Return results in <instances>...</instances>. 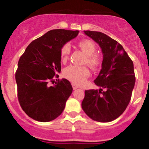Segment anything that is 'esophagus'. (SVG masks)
I'll list each match as a JSON object with an SVG mask.
<instances>
[{"label": "esophagus", "mask_w": 149, "mask_h": 149, "mask_svg": "<svg viewBox=\"0 0 149 149\" xmlns=\"http://www.w3.org/2000/svg\"><path fill=\"white\" fill-rule=\"evenodd\" d=\"M72 87H73V90H76V89L78 88V86H77V85H76L75 84H72Z\"/></svg>", "instance_id": "obj_1"}]
</instances>
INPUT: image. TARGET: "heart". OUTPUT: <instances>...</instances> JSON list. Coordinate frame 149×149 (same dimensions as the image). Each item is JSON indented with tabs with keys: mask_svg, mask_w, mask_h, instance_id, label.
<instances>
[{
	"mask_svg": "<svg viewBox=\"0 0 149 149\" xmlns=\"http://www.w3.org/2000/svg\"><path fill=\"white\" fill-rule=\"evenodd\" d=\"M78 47L87 55L85 63L92 69H97L102 63V57L96 51V45L89 39H84L78 42ZM71 47L69 43L62 45L60 49V59L61 62L65 63L69 57ZM64 76L73 84L81 85L90 76V71L86 66L70 65L65 68L63 72Z\"/></svg>",
	"mask_w": 149,
	"mask_h": 149,
	"instance_id": "b5f03b06",
	"label": "heart"
}]
</instances>
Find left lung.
<instances>
[{
  "label": "left lung",
  "mask_w": 149,
  "mask_h": 149,
  "mask_svg": "<svg viewBox=\"0 0 149 149\" xmlns=\"http://www.w3.org/2000/svg\"><path fill=\"white\" fill-rule=\"evenodd\" d=\"M84 33L100 46L103 61L100 74L94 80L100 89L85 90L82 109L94 120L110 122L118 118L130 102L135 84L134 64L116 40L102 32Z\"/></svg>",
  "instance_id": "left-lung-1"
}]
</instances>
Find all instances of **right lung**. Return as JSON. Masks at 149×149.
<instances>
[{"mask_svg":"<svg viewBox=\"0 0 149 149\" xmlns=\"http://www.w3.org/2000/svg\"><path fill=\"white\" fill-rule=\"evenodd\" d=\"M78 33L49 31L31 42L19 59L15 73L18 100L24 111L33 120L49 122L64 111L73 91L71 83L65 78L58 79L52 86L49 83L61 71V47Z\"/></svg>","mask_w":149,"mask_h":149,"instance_id":"1","label":"right lung"}]
</instances>
